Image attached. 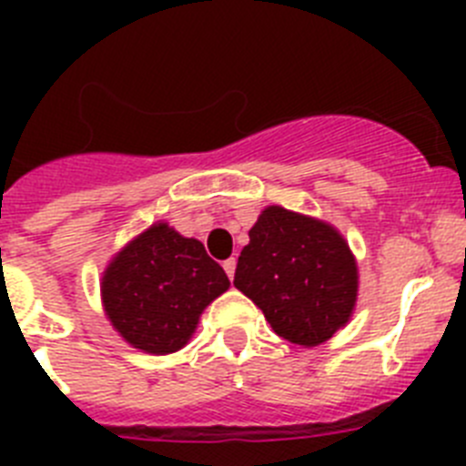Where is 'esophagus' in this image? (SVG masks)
Here are the masks:
<instances>
[{
  "mask_svg": "<svg viewBox=\"0 0 466 466\" xmlns=\"http://www.w3.org/2000/svg\"><path fill=\"white\" fill-rule=\"evenodd\" d=\"M236 266H238L236 258H226V261H224V270H226V275H228L230 279H233V275H236Z\"/></svg>",
  "mask_w": 466,
  "mask_h": 466,
  "instance_id": "1",
  "label": "esophagus"
}]
</instances>
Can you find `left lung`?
<instances>
[{
  "mask_svg": "<svg viewBox=\"0 0 466 466\" xmlns=\"http://www.w3.org/2000/svg\"><path fill=\"white\" fill-rule=\"evenodd\" d=\"M233 284L261 308L278 336L315 348L350 322L360 270L340 230L268 205L249 230Z\"/></svg>",
  "mask_w": 466,
  "mask_h": 466,
  "instance_id": "8db88e82",
  "label": "left lung"
}]
</instances>
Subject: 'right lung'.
Wrapping results in <instances>:
<instances>
[{"label": "right lung", "mask_w": 466, "mask_h": 466, "mask_svg": "<svg viewBox=\"0 0 466 466\" xmlns=\"http://www.w3.org/2000/svg\"><path fill=\"white\" fill-rule=\"evenodd\" d=\"M228 287L203 242L156 221L111 258L100 294L106 319L127 345L170 355L191 340L205 308Z\"/></svg>", "instance_id": "obj_1"}]
</instances>
